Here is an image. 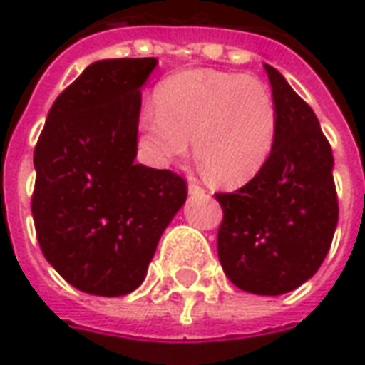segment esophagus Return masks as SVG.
I'll return each instance as SVG.
<instances>
[{
    "mask_svg": "<svg viewBox=\"0 0 365 365\" xmlns=\"http://www.w3.org/2000/svg\"><path fill=\"white\" fill-rule=\"evenodd\" d=\"M188 195H197V197H207V190L200 187L197 180H190V182H188Z\"/></svg>",
    "mask_w": 365,
    "mask_h": 365,
    "instance_id": "obj_1",
    "label": "esophagus"
}]
</instances>
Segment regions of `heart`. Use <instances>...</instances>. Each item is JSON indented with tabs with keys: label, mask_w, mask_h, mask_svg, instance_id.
<instances>
[{
	"label": "heart",
	"mask_w": 365,
	"mask_h": 365,
	"mask_svg": "<svg viewBox=\"0 0 365 365\" xmlns=\"http://www.w3.org/2000/svg\"><path fill=\"white\" fill-rule=\"evenodd\" d=\"M138 140L156 165L188 154L221 187H243L265 168L275 148L279 110L269 86L229 70H185L156 88L154 106L138 114Z\"/></svg>",
	"instance_id": "b5f03b06"
}]
</instances>
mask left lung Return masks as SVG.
<instances>
[{"instance_id":"obj_1","label":"left lung","mask_w":365,"mask_h":365,"mask_svg":"<svg viewBox=\"0 0 365 365\" xmlns=\"http://www.w3.org/2000/svg\"><path fill=\"white\" fill-rule=\"evenodd\" d=\"M279 110L265 168L235 192H217V251L225 275L255 295H283L314 277L337 225L334 154L309 104L265 63Z\"/></svg>"}]
</instances>
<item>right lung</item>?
<instances>
[{
	"instance_id": "1",
	"label": "right lung",
	"mask_w": 365,
	"mask_h": 365,
	"mask_svg": "<svg viewBox=\"0 0 365 365\" xmlns=\"http://www.w3.org/2000/svg\"><path fill=\"white\" fill-rule=\"evenodd\" d=\"M154 68L156 58L90 63L51 104L34 150L41 253L90 295L136 289L187 200L177 173L134 163L140 88Z\"/></svg>"
}]
</instances>
